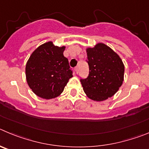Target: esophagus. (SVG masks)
<instances>
[{"label":"esophagus","mask_w":149,"mask_h":149,"mask_svg":"<svg viewBox=\"0 0 149 149\" xmlns=\"http://www.w3.org/2000/svg\"><path fill=\"white\" fill-rule=\"evenodd\" d=\"M75 70H76V74H78V73H79V67H76V68H75Z\"/></svg>","instance_id":"esophagus-1"}]
</instances>
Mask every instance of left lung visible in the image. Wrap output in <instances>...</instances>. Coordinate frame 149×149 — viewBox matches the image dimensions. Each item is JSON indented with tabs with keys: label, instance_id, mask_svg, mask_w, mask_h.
Here are the masks:
<instances>
[{
	"label": "left lung",
	"instance_id": "8db88e82",
	"mask_svg": "<svg viewBox=\"0 0 149 149\" xmlns=\"http://www.w3.org/2000/svg\"><path fill=\"white\" fill-rule=\"evenodd\" d=\"M89 75L81 79L84 93L100 102L113 96L123 84L125 67L119 55L103 43L86 49Z\"/></svg>",
	"mask_w": 149,
	"mask_h": 149
}]
</instances>
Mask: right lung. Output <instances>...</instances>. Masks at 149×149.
Instances as JSON below:
<instances>
[{
	"label": "right lung",
	"instance_id": "add662e5",
	"mask_svg": "<svg viewBox=\"0 0 149 149\" xmlns=\"http://www.w3.org/2000/svg\"><path fill=\"white\" fill-rule=\"evenodd\" d=\"M65 49V46H55L48 41L35 49L28 59L26 81L39 97L45 100L57 97L73 77L68 59L63 54Z\"/></svg>",
	"mask_w": 149,
	"mask_h": 149
}]
</instances>
